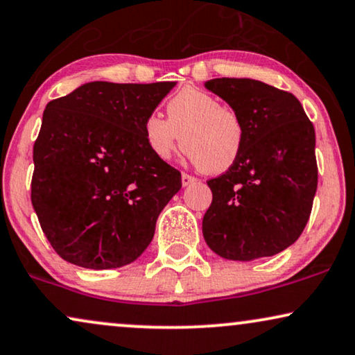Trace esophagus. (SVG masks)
<instances>
[{
    "label": "esophagus",
    "mask_w": 355,
    "mask_h": 355,
    "mask_svg": "<svg viewBox=\"0 0 355 355\" xmlns=\"http://www.w3.org/2000/svg\"><path fill=\"white\" fill-rule=\"evenodd\" d=\"M195 182H196L195 177H191V175H188V173H182V185L183 187H190L191 183H195Z\"/></svg>",
    "instance_id": "obj_1"
}]
</instances>
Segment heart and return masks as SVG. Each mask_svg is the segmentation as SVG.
Returning a JSON list of instances; mask_svg holds the SVG:
<instances>
[{
    "label": "heart",
    "instance_id": "1",
    "mask_svg": "<svg viewBox=\"0 0 355 355\" xmlns=\"http://www.w3.org/2000/svg\"><path fill=\"white\" fill-rule=\"evenodd\" d=\"M167 120L149 115L143 123L144 141L159 160H170L183 146L193 165L222 173L237 162L245 143L242 118L220 105L212 94L185 87L167 102Z\"/></svg>",
    "mask_w": 355,
    "mask_h": 355
}]
</instances>
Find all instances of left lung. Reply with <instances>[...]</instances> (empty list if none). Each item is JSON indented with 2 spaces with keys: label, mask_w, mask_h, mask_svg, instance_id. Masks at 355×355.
<instances>
[{
  "label": "left lung",
  "mask_w": 355,
  "mask_h": 355,
  "mask_svg": "<svg viewBox=\"0 0 355 355\" xmlns=\"http://www.w3.org/2000/svg\"><path fill=\"white\" fill-rule=\"evenodd\" d=\"M206 89L229 103L245 126L242 154L207 182L212 202L202 235L234 261L272 257L291 247L309 222L318 185L315 128L299 98L248 78H217Z\"/></svg>",
  "instance_id": "8db88e82"
}]
</instances>
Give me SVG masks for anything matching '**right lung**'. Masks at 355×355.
<instances>
[{
  "label": "right lung",
  "mask_w": 355,
  "mask_h": 355,
  "mask_svg": "<svg viewBox=\"0 0 355 355\" xmlns=\"http://www.w3.org/2000/svg\"><path fill=\"white\" fill-rule=\"evenodd\" d=\"M175 84L94 81L46 103L31 200L68 263L121 268L148 248L182 175L150 153L143 123Z\"/></svg>",
  "instance_id": "right-lung-1"
}]
</instances>
